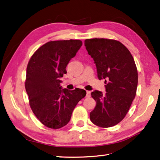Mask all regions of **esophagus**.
<instances>
[{
	"mask_svg": "<svg viewBox=\"0 0 160 160\" xmlns=\"http://www.w3.org/2000/svg\"><path fill=\"white\" fill-rule=\"evenodd\" d=\"M91 97V92L89 91H87V94H86V98H90Z\"/></svg>",
	"mask_w": 160,
	"mask_h": 160,
	"instance_id": "esophagus-1",
	"label": "esophagus"
}]
</instances>
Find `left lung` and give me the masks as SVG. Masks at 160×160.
Returning <instances> with one entry per match:
<instances>
[{"label":"left lung","instance_id":"8db88e82","mask_svg":"<svg viewBox=\"0 0 160 160\" xmlns=\"http://www.w3.org/2000/svg\"><path fill=\"white\" fill-rule=\"evenodd\" d=\"M85 46L95 61L98 79H105L106 84L105 94L99 91L91 93L96 106L90 119L101 128L114 126L125 117L136 95L138 74L133 57L116 40L86 39Z\"/></svg>","mask_w":160,"mask_h":160}]
</instances>
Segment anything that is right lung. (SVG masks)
<instances>
[{
	"label": "right lung",
	"instance_id": "1",
	"mask_svg": "<svg viewBox=\"0 0 160 160\" xmlns=\"http://www.w3.org/2000/svg\"><path fill=\"white\" fill-rule=\"evenodd\" d=\"M82 46L80 40L49 41L35 52L27 67L25 89L37 118L51 129H59L71 119L72 112L86 91L62 89L61 77Z\"/></svg>",
	"mask_w": 160,
	"mask_h": 160
}]
</instances>
